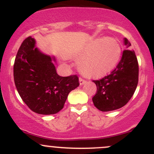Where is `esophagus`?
<instances>
[{
	"instance_id": "34e87169",
	"label": "esophagus",
	"mask_w": 154,
	"mask_h": 154,
	"mask_svg": "<svg viewBox=\"0 0 154 154\" xmlns=\"http://www.w3.org/2000/svg\"><path fill=\"white\" fill-rule=\"evenodd\" d=\"M79 81H80V85H83L84 83H86V80H84V79H83L82 77H80V79H79Z\"/></svg>"
}]
</instances>
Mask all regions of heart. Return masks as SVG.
<instances>
[{"mask_svg": "<svg viewBox=\"0 0 154 154\" xmlns=\"http://www.w3.org/2000/svg\"><path fill=\"white\" fill-rule=\"evenodd\" d=\"M122 48L114 38H100L88 45L79 54L83 58L79 65L80 71L89 77H103L111 72L120 60Z\"/></svg>", "mask_w": 154, "mask_h": 154, "instance_id": "obj_1", "label": "heart"}]
</instances>
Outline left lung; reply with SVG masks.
Listing matches in <instances>:
<instances>
[{
	"mask_svg": "<svg viewBox=\"0 0 154 154\" xmlns=\"http://www.w3.org/2000/svg\"><path fill=\"white\" fill-rule=\"evenodd\" d=\"M124 42L127 48L131 45L126 38ZM93 82L97 91L92 101L99 110L112 111L127 104L139 82V63L134 51L125 50L116 68L109 75Z\"/></svg>",
	"mask_w": 154,
	"mask_h": 154,
	"instance_id": "obj_1",
	"label": "left lung"
}]
</instances>
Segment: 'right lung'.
<instances>
[{
    "label": "right lung",
    "mask_w": 154,
    "mask_h": 154,
    "mask_svg": "<svg viewBox=\"0 0 154 154\" xmlns=\"http://www.w3.org/2000/svg\"><path fill=\"white\" fill-rule=\"evenodd\" d=\"M35 44V39L29 36L18 49L13 67L15 86L32 112L56 114L63 108L70 91L79 86V78L58 75L54 65L55 57L42 54Z\"/></svg>",
    "instance_id": "add662e5"
}]
</instances>
